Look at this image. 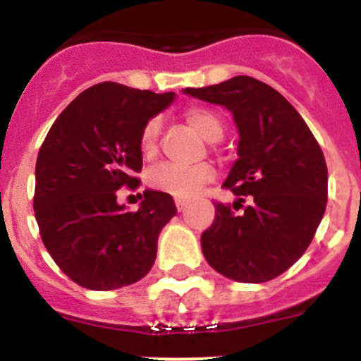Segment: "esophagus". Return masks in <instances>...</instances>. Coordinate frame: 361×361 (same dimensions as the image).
<instances>
[{"label":"esophagus","instance_id":"obj_1","mask_svg":"<svg viewBox=\"0 0 361 361\" xmlns=\"http://www.w3.org/2000/svg\"><path fill=\"white\" fill-rule=\"evenodd\" d=\"M188 200L186 199H175V206H177L178 212H184V208H186Z\"/></svg>","mask_w":361,"mask_h":361}]
</instances>
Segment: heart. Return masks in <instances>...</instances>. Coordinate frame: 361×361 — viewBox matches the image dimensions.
<instances>
[{"instance_id":"1","label":"heart","mask_w":361,"mask_h":361,"mask_svg":"<svg viewBox=\"0 0 361 361\" xmlns=\"http://www.w3.org/2000/svg\"><path fill=\"white\" fill-rule=\"evenodd\" d=\"M186 121L191 124V128H195L209 142L219 141L224 133V124L220 117L208 108H190L186 111ZM159 135H161V119L153 117L142 126L141 132V152L146 157H153L157 153ZM212 177L213 168L209 164L178 166L166 162L149 171L148 183L153 190L164 191L173 197H190Z\"/></svg>"}]
</instances>
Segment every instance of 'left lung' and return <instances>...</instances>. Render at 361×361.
Here are the masks:
<instances>
[{
  "instance_id": "1",
  "label": "left lung",
  "mask_w": 361,
  "mask_h": 361,
  "mask_svg": "<svg viewBox=\"0 0 361 361\" xmlns=\"http://www.w3.org/2000/svg\"><path fill=\"white\" fill-rule=\"evenodd\" d=\"M183 92L224 106L238 130V159L224 186L242 212L215 204V220L200 237L204 257L235 282L276 279L305 253L324 219L322 148L288 99L250 75Z\"/></svg>"
}]
</instances>
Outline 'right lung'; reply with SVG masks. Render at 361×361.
I'll list each match as a JSON object with an SVG mask.
<instances>
[{
    "label": "right lung",
    "instance_id": "add662e5",
    "mask_svg": "<svg viewBox=\"0 0 361 361\" xmlns=\"http://www.w3.org/2000/svg\"><path fill=\"white\" fill-rule=\"evenodd\" d=\"M119 82L92 86L61 111L36 162L34 212L44 247L59 269L92 291H110L148 275L157 238L175 216L170 193L145 191L137 212L117 190L137 188L142 126L173 103Z\"/></svg>",
    "mask_w": 361,
    "mask_h": 361
}]
</instances>
